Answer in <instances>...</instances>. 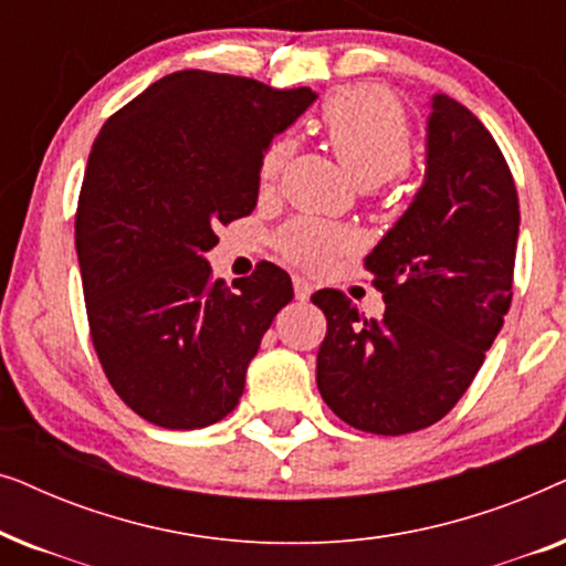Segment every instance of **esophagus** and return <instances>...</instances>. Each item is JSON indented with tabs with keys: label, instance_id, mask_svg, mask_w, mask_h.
<instances>
[{
	"label": "esophagus",
	"instance_id": "34e87169",
	"mask_svg": "<svg viewBox=\"0 0 566 566\" xmlns=\"http://www.w3.org/2000/svg\"><path fill=\"white\" fill-rule=\"evenodd\" d=\"M293 291H296V298H298V301H306V298L314 293V285L308 283L306 277L296 275V277H293Z\"/></svg>",
	"mask_w": 566,
	"mask_h": 566
}]
</instances>
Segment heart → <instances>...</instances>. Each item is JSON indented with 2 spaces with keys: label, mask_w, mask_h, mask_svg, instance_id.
Segmentation results:
<instances>
[{
  "label": "heart",
  "mask_w": 566,
  "mask_h": 566,
  "mask_svg": "<svg viewBox=\"0 0 566 566\" xmlns=\"http://www.w3.org/2000/svg\"><path fill=\"white\" fill-rule=\"evenodd\" d=\"M322 128L339 165L363 188H376L412 159V130L399 99L374 84H355L324 103ZM293 151L289 136H277L260 159V182L273 185ZM350 231L319 219H296L281 231L277 244L285 258L319 270L350 247Z\"/></svg>",
  "instance_id": "b5f03b06"
}]
</instances>
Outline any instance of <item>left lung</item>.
<instances>
[{"label":"left lung","instance_id":"1","mask_svg":"<svg viewBox=\"0 0 566 566\" xmlns=\"http://www.w3.org/2000/svg\"><path fill=\"white\" fill-rule=\"evenodd\" d=\"M424 180L405 216L366 258L384 293L363 319L335 289L312 301L327 316L316 386L339 420L376 436L430 428L482 368L513 301L517 190L469 107L432 97Z\"/></svg>","mask_w":566,"mask_h":566}]
</instances>
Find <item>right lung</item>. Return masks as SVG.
Returning a JSON list of instances; mask_svg holds the SVG:
<instances>
[{
    "label": "right lung",
    "instance_id": "obj_1",
    "mask_svg": "<svg viewBox=\"0 0 566 566\" xmlns=\"http://www.w3.org/2000/svg\"><path fill=\"white\" fill-rule=\"evenodd\" d=\"M314 99L188 69L111 115L92 144L74 223L90 335L146 422L208 428L239 405L293 285L273 262L213 281L206 252L219 223L254 211L262 154Z\"/></svg>",
    "mask_w": 566,
    "mask_h": 566
}]
</instances>
